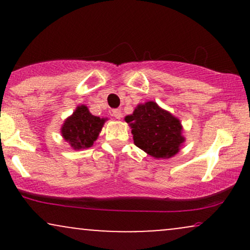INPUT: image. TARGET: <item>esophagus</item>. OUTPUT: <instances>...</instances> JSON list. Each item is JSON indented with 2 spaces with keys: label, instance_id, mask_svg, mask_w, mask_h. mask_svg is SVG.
Masks as SVG:
<instances>
[{
  "label": "esophagus",
  "instance_id": "1",
  "mask_svg": "<svg viewBox=\"0 0 250 250\" xmlns=\"http://www.w3.org/2000/svg\"><path fill=\"white\" fill-rule=\"evenodd\" d=\"M113 116L115 117V119H117V120L121 119V117H122L121 110H120V109H114V110H113Z\"/></svg>",
  "mask_w": 250,
  "mask_h": 250
}]
</instances>
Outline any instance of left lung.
Segmentation results:
<instances>
[{"label": "left lung", "mask_w": 250, "mask_h": 250, "mask_svg": "<svg viewBox=\"0 0 250 250\" xmlns=\"http://www.w3.org/2000/svg\"><path fill=\"white\" fill-rule=\"evenodd\" d=\"M125 120L131 128L135 146L155 159L174 156L185 142L180 120L156 102L139 104Z\"/></svg>", "instance_id": "left-lung-1"}]
</instances>
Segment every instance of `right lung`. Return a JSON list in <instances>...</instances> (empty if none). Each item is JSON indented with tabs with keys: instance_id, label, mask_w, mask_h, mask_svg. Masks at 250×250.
<instances>
[{
	"instance_id": "add662e5",
	"label": "right lung",
	"mask_w": 250,
	"mask_h": 250,
	"mask_svg": "<svg viewBox=\"0 0 250 250\" xmlns=\"http://www.w3.org/2000/svg\"><path fill=\"white\" fill-rule=\"evenodd\" d=\"M104 122L105 119L91 115L85 105H79L63 123L62 136L75 150L87 149L96 141Z\"/></svg>"
}]
</instances>
